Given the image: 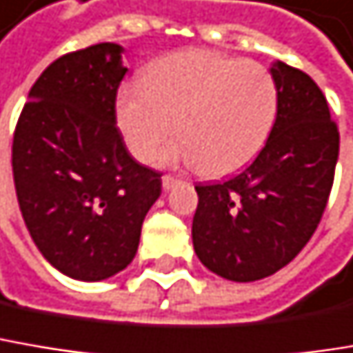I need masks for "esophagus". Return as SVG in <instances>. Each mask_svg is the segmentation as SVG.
Masks as SVG:
<instances>
[{
  "label": "esophagus",
  "mask_w": 353,
  "mask_h": 353,
  "mask_svg": "<svg viewBox=\"0 0 353 353\" xmlns=\"http://www.w3.org/2000/svg\"><path fill=\"white\" fill-rule=\"evenodd\" d=\"M177 183H179V179L174 176H163L161 177V185H163V190L165 192H170V190H174Z\"/></svg>",
  "instance_id": "1"
}]
</instances>
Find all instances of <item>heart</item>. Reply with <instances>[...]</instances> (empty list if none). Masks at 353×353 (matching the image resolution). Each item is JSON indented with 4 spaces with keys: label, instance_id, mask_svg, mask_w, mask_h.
I'll return each instance as SVG.
<instances>
[{
    "label": "heart",
    "instance_id": "obj_1",
    "mask_svg": "<svg viewBox=\"0 0 353 353\" xmlns=\"http://www.w3.org/2000/svg\"><path fill=\"white\" fill-rule=\"evenodd\" d=\"M276 107V84L263 64L192 48L153 62L143 81L125 82L114 99V119L129 151L141 161L159 153L176 119L181 137L163 157L224 177L244 170L263 151Z\"/></svg>",
    "mask_w": 353,
    "mask_h": 353
}]
</instances>
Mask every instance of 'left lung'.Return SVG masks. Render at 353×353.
I'll list each match as a JSON object with an SVG mask.
<instances>
[{
    "mask_svg": "<svg viewBox=\"0 0 353 353\" xmlns=\"http://www.w3.org/2000/svg\"><path fill=\"white\" fill-rule=\"evenodd\" d=\"M276 119L239 176L200 183L194 250L222 279L250 283L289 265L313 236L334 183L339 133L327 101L305 72L276 60Z\"/></svg>",
    "mask_w": 353,
    "mask_h": 353,
    "instance_id": "8db88e82",
    "label": "left lung"
}]
</instances>
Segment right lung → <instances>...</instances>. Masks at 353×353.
<instances>
[{
  "mask_svg": "<svg viewBox=\"0 0 353 353\" xmlns=\"http://www.w3.org/2000/svg\"><path fill=\"white\" fill-rule=\"evenodd\" d=\"M123 52L105 42L54 60L14 133L28 232L54 269L77 281L109 279L135 259L145 216L161 194V174L137 163L117 129Z\"/></svg>",
  "mask_w": 353,
  "mask_h": 353,
  "instance_id": "obj_1",
  "label": "right lung"
}]
</instances>
